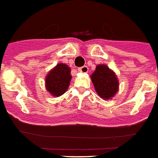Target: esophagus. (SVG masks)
<instances>
[{
	"mask_svg": "<svg viewBox=\"0 0 158 158\" xmlns=\"http://www.w3.org/2000/svg\"><path fill=\"white\" fill-rule=\"evenodd\" d=\"M78 71L81 72V73H88L89 68L87 67V66H83V67L81 68H79V69H78Z\"/></svg>",
	"mask_w": 158,
	"mask_h": 158,
	"instance_id": "obj_1",
	"label": "esophagus"
}]
</instances>
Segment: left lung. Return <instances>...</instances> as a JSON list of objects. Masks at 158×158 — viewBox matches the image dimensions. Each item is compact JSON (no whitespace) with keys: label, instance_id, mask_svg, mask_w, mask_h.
Listing matches in <instances>:
<instances>
[{"label":"left lung","instance_id":"8db88e82","mask_svg":"<svg viewBox=\"0 0 158 158\" xmlns=\"http://www.w3.org/2000/svg\"><path fill=\"white\" fill-rule=\"evenodd\" d=\"M90 77L95 90L102 98L110 99L118 92V79L114 72L106 65H98Z\"/></svg>","mask_w":158,"mask_h":158}]
</instances>
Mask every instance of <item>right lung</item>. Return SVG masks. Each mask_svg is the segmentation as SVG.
<instances>
[{
  "label": "right lung",
  "instance_id": "1",
  "mask_svg": "<svg viewBox=\"0 0 158 158\" xmlns=\"http://www.w3.org/2000/svg\"><path fill=\"white\" fill-rule=\"evenodd\" d=\"M71 69L64 64H58L46 77L47 90L53 96L59 97L67 90L72 76Z\"/></svg>",
  "mask_w": 158,
  "mask_h": 158
}]
</instances>
